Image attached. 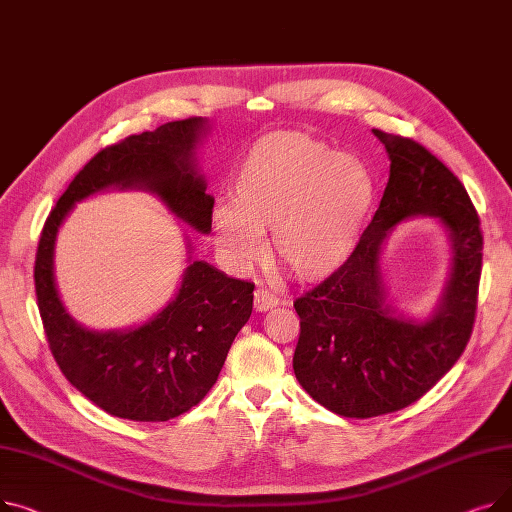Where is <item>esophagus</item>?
<instances>
[{
  "label": "esophagus",
  "mask_w": 512,
  "mask_h": 512,
  "mask_svg": "<svg viewBox=\"0 0 512 512\" xmlns=\"http://www.w3.org/2000/svg\"><path fill=\"white\" fill-rule=\"evenodd\" d=\"M280 303V299L276 297V294H272L267 288H257L253 292V305H255V311H270L274 309L276 305Z\"/></svg>",
  "instance_id": "esophagus-1"
}]
</instances>
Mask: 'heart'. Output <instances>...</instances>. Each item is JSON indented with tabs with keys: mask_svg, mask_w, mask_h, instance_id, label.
Masks as SVG:
<instances>
[{
	"mask_svg": "<svg viewBox=\"0 0 512 512\" xmlns=\"http://www.w3.org/2000/svg\"><path fill=\"white\" fill-rule=\"evenodd\" d=\"M375 186L353 155L332 153L305 134L276 132L253 145L232 180V207L213 211L222 253L238 267L261 259V234L299 280L321 282L351 259Z\"/></svg>",
	"mask_w": 512,
	"mask_h": 512,
	"instance_id": "obj_1",
	"label": "heart"
}]
</instances>
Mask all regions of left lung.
Masks as SVG:
<instances>
[{
  "label": "left lung",
  "mask_w": 512,
  "mask_h": 512,
  "mask_svg": "<svg viewBox=\"0 0 512 512\" xmlns=\"http://www.w3.org/2000/svg\"><path fill=\"white\" fill-rule=\"evenodd\" d=\"M390 178L371 224L340 270L294 301L301 336L292 367L305 392L342 417H378L413 405L459 361L473 332L483 236L477 211L442 161L413 139L373 130ZM438 217L453 259L443 297L427 320L385 301L381 251L391 228Z\"/></svg>",
  "instance_id": "8db88e82"
}]
</instances>
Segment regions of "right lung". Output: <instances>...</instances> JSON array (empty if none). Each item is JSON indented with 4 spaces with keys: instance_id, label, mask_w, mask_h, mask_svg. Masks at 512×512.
I'll list each match as a JSON object with an SVG mask.
<instances>
[{
    "instance_id": "right-lung-1",
    "label": "right lung",
    "mask_w": 512,
    "mask_h": 512,
    "mask_svg": "<svg viewBox=\"0 0 512 512\" xmlns=\"http://www.w3.org/2000/svg\"><path fill=\"white\" fill-rule=\"evenodd\" d=\"M205 132V118H188L101 149L51 209L39 238L35 290L51 355L80 394L120 419L168 421L199 405L251 317L255 284L188 257L176 297L164 309L137 328L97 332L74 321L60 299L56 238L78 201L107 188L147 191L178 220L209 234L213 197L195 159Z\"/></svg>"
}]
</instances>
